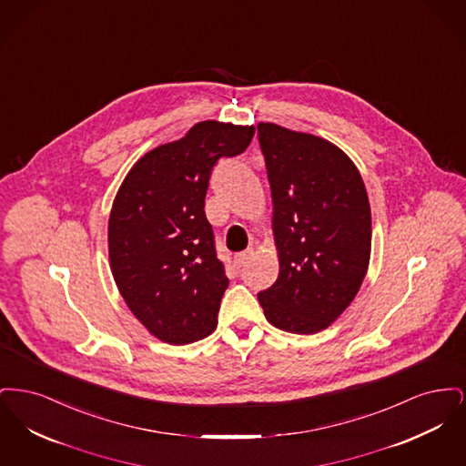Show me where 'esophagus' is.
Masks as SVG:
<instances>
[{
	"label": "esophagus",
	"mask_w": 466,
	"mask_h": 466,
	"mask_svg": "<svg viewBox=\"0 0 466 466\" xmlns=\"http://www.w3.org/2000/svg\"><path fill=\"white\" fill-rule=\"evenodd\" d=\"M253 255H255V251L253 249H246V251H241V253H238L236 257H234V264L238 267H243L253 258Z\"/></svg>",
	"instance_id": "1"
}]
</instances>
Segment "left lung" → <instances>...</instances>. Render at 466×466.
I'll return each mask as SVG.
<instances>
[{
  "instance_id": "obj_1",
  "label": "left lung",
  "mask_w": 466,
  "mask_h": 466,
  "mask_svg": "<svg viewBox=\"0 0 466 466\" xmlns=\"http://www.w3.org/2000/svg\"><path fill=\"white\" fill-rule=\"evenodd\" d=\"M274 204L279 276L258 293L267 321L285 332H321L353 302L370 262L372 217L365 183L339 147L260 122Z\"/></svg>"
}]
</instances>
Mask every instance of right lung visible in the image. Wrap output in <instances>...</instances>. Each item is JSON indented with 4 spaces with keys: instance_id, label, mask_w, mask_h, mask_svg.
<instances>
[{
    "instance_id": "1",
    "label": "right lung",
    "mask_w": 466,
    "mask_h": 466,
    "mask_svg": "<svg viewBox=\"0 0 466 466\" xmlns=\"http://www.w3.org/2000/svg\"><path fill=\"white\" fill-rule=\"evenodd\" d=\"M253 126L196 124L141 157L124 177L108 222L116 289L139 323L183 346L215 332L228 287L204 198L220 157L243 154Z\"/></svg>"
}]
</instances>
